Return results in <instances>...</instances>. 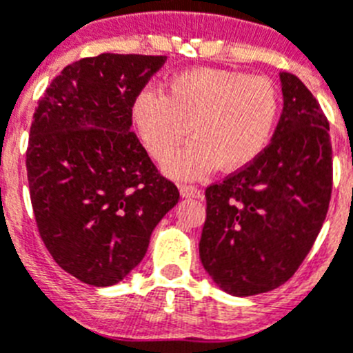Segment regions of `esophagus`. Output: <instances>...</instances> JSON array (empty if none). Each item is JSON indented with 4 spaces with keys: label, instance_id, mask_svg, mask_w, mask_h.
I'll use <instances>...</instances> for the list:
<instances>
[{
    "label": "esophagus",
    "instance_id": "obj_1",
    "mask_svg": "<svg viewBox=\"0 0 353 353\" xmlns=\"http://www.w3.org/2000/svg\"><path fill=\"white\" fill-rule=\"evenodd\" d=\"M180 196H182V198H201V196H203V192L199 191L198 187L180 185Z\"/></svg>",
    "mask_w": 353,
    "mask_h": 353
}]
</instances>
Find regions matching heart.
I'll return each instance as SVG.
<instances>
[{"mask_svg": "<svg viewBox=\"0 0 353 353\" xmlns=\"http://www.w3.org/2000/svg\"><path fill=\"white\" fill-rule=\"evenodd\" d=\"M277 92L265 77L221 68H192L168 83L166 93L143 92L132 108L146 148L166 157L191 127L194 141L162 168L174 179H199L217 168L248 166L269 143L277 118Z\"/></svg>", "mask_w": 353, "mask_h": 353, "instance_id": "1", "label": "heart"}]
</instances>
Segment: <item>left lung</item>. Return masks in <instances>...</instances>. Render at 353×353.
I'll use <instances>...</instances> for the list:
<instances>
[{
    "mask_svg": "<svg viewBox=\"0 0 353 353\" xmlns=\"http://www.w3.org/2000/svg\"><path fill=\"white\" fill-rule=\"evenodd\" d=\"M283 113L270 145L207 189L199 258L235 297L285 285L313 248L332 191L329 121L297 76L281 72Z\"/></svg>",
    "mask_w": 353,
    "mask_h": 353,
    "instance_id": "obj_1",
    "label": "left lung"
}]
</instances>
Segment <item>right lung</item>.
Instances as JSON below:
<instances>
[{
  "label": "right lung",
  "instance_id": "right-lung-1",
  "mask_svg": "<svg viewBox=\"0 0 353 353\" xmlns=\"http://www.w3.org/2000/svg\"><path fill=\"white\" fill-rule=\"evenodd\" d=\"M166 56L111 54L67 65L39 101L26 152L39 232L65 272L113 286L141 263L179 203L138 136L132 105Z\"/></svg>",
  "mask_w": 353,
  "mask_h": 353
}]
</instances>
